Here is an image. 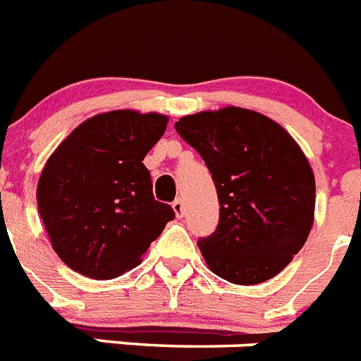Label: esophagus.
Listing matches in <instances>:
<instances>
[{
  "label": "esophagus",
  "instance_id": "obj_1",
  "mask_svg": "<svg viewBox=\"0 0 361 361\" xmlns=\"http://www.w3.org/2000/svg\"><path fill=\"white\" fill-rule=\"evenodd\" d=\"M171 208H173V212H175V215H177V217H183V215H184L183 199H175L173 204H171Z\"/></svg>",
  "mask_w": 361,
  "mask_h": 361
}]
</instances>
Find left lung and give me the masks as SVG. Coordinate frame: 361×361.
I'll use <instances>...</instances> for the list:
<instances>
[{"label":"left lung","instance_id":"1","mask_svg":"<svg viewBox=\"0 0 361 361\" xmlns=\"http://www.w3.org/2000/svg\"><path fill=\"white\" fill-rule=\"evenodd\" d=\"M199 151L219 197V226L197 243L208 269L259 285L303 248L314 223L316 180L300 144L276 120L226 106L175 122Z\"/></svg>","mask_w":361,"mask_h":361}]
</instances>
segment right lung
Returning a JSON list of instances; mask_svg holds the SVG:
<instances>
[{
    "label": "right lung",
    "instance_id": "right-lung-1",
    "mask_svg": "<svg viewBox=\"0 0 361 361\" xmlns=\"http://www.w3.org/2000/svg\"><path fill=\"white\" fill-rule=\"evenodd\" d=\"M168 120L135 109L98 113L52 151L36 201L52 250L71 270L91 279L122 276L175 217L153 199L142 164Z\"/></svg>",
    "mask_w": 361,
    "mask_h": 361
}]
</instances>
